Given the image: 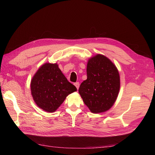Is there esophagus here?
Here are the masks:
<instances>
[{"instance_id":"obj_1","label":"esophagus","mask_w":155,"mask_h":155,"mask_svg":"<svg viewBox=\"0 0 155 155\" xmlns=\"http://www.w3.org/2000/svg\"><path fill=\"white\" fill-rule=\"evenodd\" d=\"M74 84V86L77 87V89H78V88H79V83H78V82H77V83H75Z\"/></svg>"}]
</instances>
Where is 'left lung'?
<instances>
[{
	"mask_svg": "<svg viewBox=\"0 0 155 155\" xmlns=\"http://www.w3.org/2000/svg\"><path fill=\"white\" fill-rule=\"evenodd\" d=\"M87 79L78 89L84 104L93 113L111 108L120 89V77L115 65L103 55L97 54L88 61Z\"/></svg>",
	"mask_w": 155,
	"mask_h": 155,
	"instance_id": "8db88e82",
	"label": "left lung"
}]
</instances>
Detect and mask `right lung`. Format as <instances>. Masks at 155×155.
<instances>
[{"label": "right lung", "mask_w": 155, "mask_h": 155, "mask_svg": "<svg viewBox=\"0 0 155 155\" xmlns=\"http://www.w3.org/2000/svg\"><path fill=\"white\" fill-rule=\"evenodd\" d=\"M31 94L38 107L54 112L69 94L77 91L69 83L57 63H46L38 69L31 84Z\"/></svg>", "instance_id": "add662e5"}]
</instances>
